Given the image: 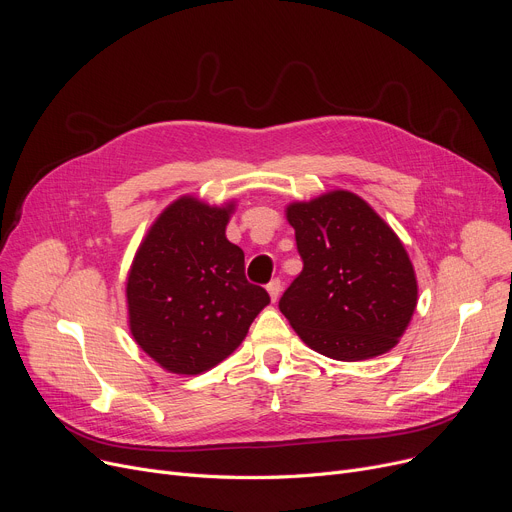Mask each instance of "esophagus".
<instances>
[{"label": "esophagus", "instance_id": "esophagus-1", "mask_svg": "<svg viewBox=\"0 0 512 512\" xmlns=\"http://www.w3.org/2000/svg\"><path fill=\"white\" fill-rule=\"evenodd\" d=\"M267 292H270L272 301L276 303V301H278V297H280V292H282V282H280L278 278H274L270 284H267Z\"/></svg>", "mask_w": 512, "mask_h": 512}]
</instances>
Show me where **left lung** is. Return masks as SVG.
I'll list each match as a JSON object with an SVG mask.
<instances>
[{
	"instance_id": "8db88e82",
	"label": "left lung",
	"mask_w": 512,
	"mask_h": 512,
	"mask_svg": "<svg viewBox=\"0 0 512 512\" xmlns=\"http://www.w3.org/2000/svg\"><path fill=\"white\" fill-rule=\"evenodd\" d=\"M303 272L278 303L313 351L336 361L388 353L417 307L411 259L392 228L348 191L292 203Z\"/></svg>"
}]
</instances>
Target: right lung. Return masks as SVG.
Segmentation results:
<instances>
[{
  "label": "right lung",
  "mask_w": 512,
  "mask_h": 512,
  "mask_svg": "<svg viewBox=\"0 0 512 512\" xmlns=\"http://www.w3.org/2000/svg\"><path fill=\"white\" fill-rule=\"evenodd\" d=\"M232 209L174 201L132 261L130 332L172 373L197 375L224 361L270 303L267 290L247 280L245 253L226 238Z\"/></svg>",
  "instance_id": "obj_1"
}]
</instances>
